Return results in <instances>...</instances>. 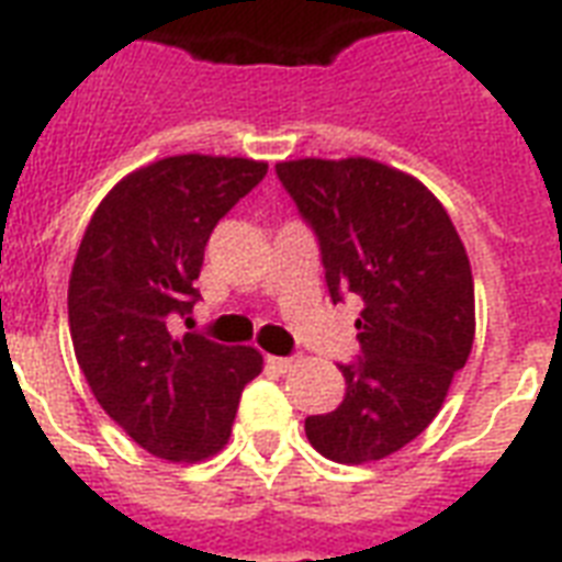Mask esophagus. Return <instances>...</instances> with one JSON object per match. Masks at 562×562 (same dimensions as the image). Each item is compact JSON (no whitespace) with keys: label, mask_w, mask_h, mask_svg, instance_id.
<instances>
[{"label":"esophagus","mask_w":562,"mask_h":562,"mask_svg":"<svg viewBox=\"0 0 562 562\" xmlns=\"http://www.w3.org/2000/svg\"><path fill=\"white\" fill-rule=\"evenodd\" d=\"M268 364L280 370V373H289V370L294 368V359H289V356H271V359H268Z\"/></svg>","instance_id":"esophagus-1"}]
</instances>
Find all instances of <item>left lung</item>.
Returning a JSON list of instances; mask_svg holds the SVG:
<instances>
[{"label": "left lung", "mask_w": 562, "mask_h": 562, "mask_svg": "<svg viewBox=\"0 0 562 562\" xmlns=\"http://www.w3.org/2000/svg\"><path fill=\"white\" fill-rule=\"evenodd\" d=\"M321 247L333 303L361 297L359 359L338 364L344 402L306 417V437L338 463H368L423 435L475 338V289L461 236L435 194L391 166L277 162Z\"/></svg>", "instance_id": "left-lung-1"}]
</instances>
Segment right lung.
Returning a JSON list of instances; mask_svg holds the SVG:
<instances>
[{
    "label": "right lung",
    "instance_id": "right-lung-1",
    "mask_svg": "<svg viewBox=\"0 0 562 562\" xmlns=\"http://www.w3.org/2000/svg\"><path fill=\"white\" fill-rule=\"evenodd\" d=\"M268 162L166 157L119 180L83 233L69 277L75 359L99 405L166 461H201L227 443L238 400L262 373L254 347L175 335L198 303L212 229Z\"/></svg>",
    "mask_w": 562,
    "mask_h": 562
}]
</instances>
